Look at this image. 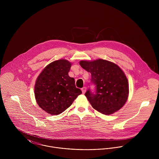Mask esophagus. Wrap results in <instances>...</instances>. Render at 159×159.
<instances>
[{"mask_svg":"<svg viewBox=\"0 0 159 159\" xmlns=\"http://www.w3.org/2000/svg\"><path fill=\"white\" fill-rule=\"evenodd\" d=\"M81 91H82L83 93H84L86 92V87H83V88L81 89Z\"/></svg>","mask_w":159,"mask_h":159,"instance_id":"34e87169","label":"esophagus"}]
</instances>
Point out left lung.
<instances>
[{
  "label": "left lung",
  "instance_id": "8db88e82",
  "mask_svg": "<svg viewBox=\"0 0 159 159\" xmlns=\"http://www.w3.org/2000/svg\"><path fill=\"white\" fill-rule=\"evenodd\" d=\"M80 64L91 73V82L95 85L94 92L89 89L85 93L92 107L106 115L119 110L127 100L129 88L127 78L121 68L101 59L81 61Z\"/></svg>",
  "mask_w": 159,
  "mask_h": 159
}]
</instances>
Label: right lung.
<instances>
[{
	"label": "right lung",
	"mask_w": 159,
	"mask_h": 159,
	"mask_svg": "<svg viewBox=\"0 0 159 159\" xmlns=\"http://www.w3.org/2000/svg\"><path fill=\"white\" fill-rule=\"evenodd\" d=\"M71 62L66 59L48 64L38 76L35 97L39 106L51 115L62 113L82 93L76 88L75 79L68 76Z\"/></svg>",
	"instance_id": "add662e5"
}]
</instances>
